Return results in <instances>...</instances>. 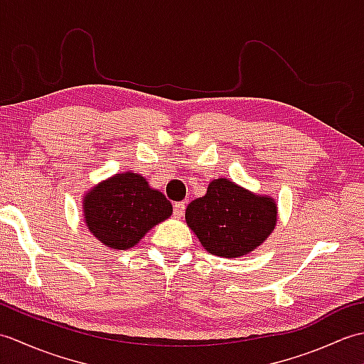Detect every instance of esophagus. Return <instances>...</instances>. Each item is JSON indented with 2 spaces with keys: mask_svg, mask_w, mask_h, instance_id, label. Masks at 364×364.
Wrapping results in <instances>:
<instances>
[{
  "mask_svg": "<svg viewBox=\"0 0 364 364\" xmlns=\"http://www.w3.org/2000/svg\"><path fill=\"white\" fill-rule=\"evenodd\" d=\"M184 211H186V203H184V202H176L173 205V215H175V218H183Z\"/></svg>",
  "mask_w": 364,
  "mask_h": 364,
  "instance_id": "obj_1",
  "label": "esophagus"
}]
</instances>
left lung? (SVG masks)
Masks as SVG:
<instances>
[{
	"label": "left lung",
	"mask_w": 364,
	"mask_h": 364,
	"mask_svg": "<svg viewBox=\"0 0 364 364\" xmlns=\"http://www.w3.org/2000/svg\"><path fill=\"white\" fill-rule=\"evenodd\" d=\"M186 223L215 257L237 258L266 241L277 223V205L269 196L237 186L227 178L213 180L206 194L186 208Z\"/></svg>",
	"instance_id": "8db88e82"
}]
</instances>
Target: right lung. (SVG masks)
Here are the masks:
<instances>
[{"label":"right lung","instance_id":"right-lung-1","mask_svg":"<svg viewBox=\"0 0 364 364\" xmlns=\"http://www.w3.org/2000/svg\"><path fill=\"white\" fill-rule=\"evenodd\" d=\"M84 220L98 241L115 250L134 247L146 231L172 215V203L139 173H115L92 188L82 202Z\"/></svg>","mask_w":364,"mask_h":364}]
</instances>
